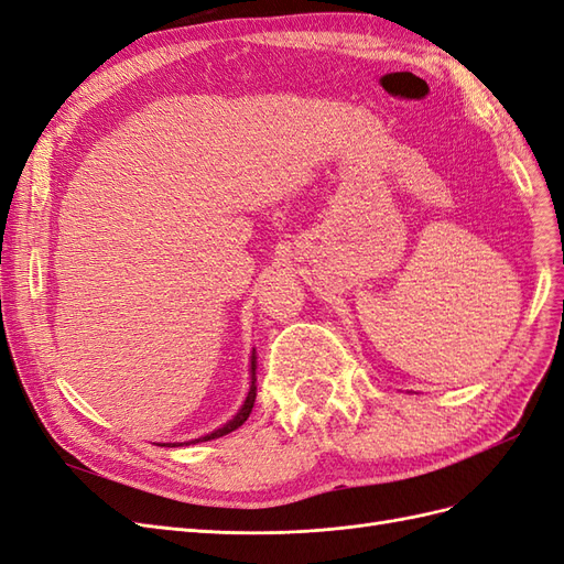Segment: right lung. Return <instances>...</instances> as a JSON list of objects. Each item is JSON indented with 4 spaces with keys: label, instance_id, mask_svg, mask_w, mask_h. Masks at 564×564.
<instances>
[{
    "label": "right lung",
    "instance_id": "right-lung-1",
    "mask_svg": "<svg viewBox=\"0 0 564 564\" xmlns=\"http://www.w3.org/2000/svg\"><path fill=\"white\" fill-rule=\"evenodd\" d=\"M253 402H256V352L251 355V386H249V392H247V400H245V404H242V409L240 412H237L226 425H220V429H216L214 433H209V435H204V437H199V440H193V442H207V440H216V437H224V435H228V433H232V431H237L240 429V425L249 419V414H251V409H253ZM181 445H191V442H181Z\"/></svg>",
    "mask_w": 564,
    "mask_h": 564
}]
</instances>
